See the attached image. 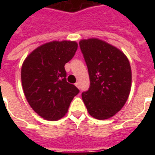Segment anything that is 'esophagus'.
Segmentation results:
<instances>
[{
  "label": "esophagus",
  "instance_id": "34e87169",
  "mask_svg": "<svg viewBox=\"0 0 155 155\" xmlns=\"http://www.w3.org/2000/svg\"><path fill=\"white\" fill-rule=\"evenodd\" d=\"M74 84H75V86H76L78 89H80V88H81V84H80V83H79V82H76V83H75Z\"/></svg>",
  "mask_w": 155,
  "mask_h": 155
}]
</instances>
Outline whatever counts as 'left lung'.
I'll list each match as a JSON object with an SVG mask.
<instances>
[{"label": "left lung", "instance_id": "left-lung-1", "mask_svg": "<svg viewBox=\"0 0 155 155\" xmlns=\"http://www.w3.org/2000/svg\"><path fill=\"white\" fill-rule=\"evenodd\" d=\"M79 44L91 81L90 89L82 93V100L94 119L111 118L122 109L130 95V61L118 48L100 39L81 40Z\"/></svg>", "mask_w": 155, "mask_h": 155}]
</instances>
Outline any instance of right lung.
<instances>
[{
    "label": "right lung",
    "instance_id": "right-lung-1",
    "mask_svg": "<svg viewBox=\"0 0 155 155\" xmlns=\"http://www.w3.org/2000/svg\"><path fill=\"white\" fill-rule=\"evenodd\" d=\"M75 41H51L29 54L21 67V84L30 106L47 120H57L67 113L80 92L66 81L64 64L76 52Z\"/></svg>",
    "mask_w": 155,
    "mask_h": 155
}]
</instances>
